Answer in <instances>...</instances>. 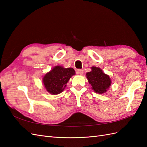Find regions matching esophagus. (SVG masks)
<instances>
[{"mask_svg":"<svg viewBox=\"0 0 147 147\" xmlns=\"http://www.w3.org/2000/svg\"><path fill=\"white\" fill-rule=\"evenodd\" d=\"M76 73L77 74H80V75H82L83 74V70L82 69H78L76 70Z\"/></svg>","mask_w":147,"mask_h":147,"instance_id":"34e87169","label":"esophagus"}]
</instances>
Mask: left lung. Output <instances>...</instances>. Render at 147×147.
I'll return each mask as SVG.
<instances>
[{"label":"left lung","mask_w":147,"mask_h":147,"mask_svg":"<svg viewBox=\"0 0 147 147\" xmlns=\"http://www.w3.org/2000/svg\"><path fill=\"white\" fill-rule=\"evenodd\" d=\"M92 71L86 74L88 82L91 84L92 89L96 92L102 94L107 91L110 86L111 80L109 75L96 67H92Z\"/></svg>","instance_id":"obj_1"}]
</instances>
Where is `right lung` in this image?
Wrapping results in <instances>:
<instances>
[{
	"label": "right lung",
	"instance_id": "obj_1",
	"mask_svg": "<svg viewBox=\"0 0 147 147\" xmlns=\"http://www.w3.org/2000/svg\"><path fill=\"white\" fill-rule=\"evenodd\" d=\"M73 68H64L57 65L43 78V82L47 91L51 94H58L63 92L70 78L75 75Z\"/></svg>",
	"mask_w": 147,
	"mask_h": 147
}]
</instances>
